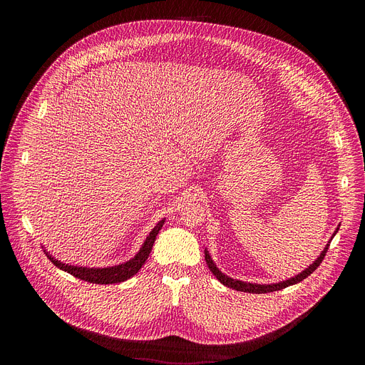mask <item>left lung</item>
I'll return each mask as SVG.
<instances>
[{"label":"left lung","instance_id":"8db88e82","mask_svg":"<svg viewBox=\"0 0 365 365\" xmlns=\"http://www.w3.org/2000/svg\"><path fill=\"white\" fill-rule=\"evenodd\" d=\"M339 227H340V225L336 227V231H334L333 237L337 234ZM333 237L330 238V241L327 242V245L324 247V250L321 252V255L314 260V263H311L308 267H306V269H303L302 272H299L297 275H294V277H292V278H289V279H284V281H279V282H272V284L247 282V281H241V279H235V278L227 277V275H225V274L219 269V267L216 266V263L213 262L212 256H210L207 248L204 250V255H205V262H207V264H208V269L213 272V275H215L223 285L229 287V289H234V290H237V292H244V293H256V294H260V293H271V292L282 290V289H285V287H289V285H294V284L303 281L306 277H309V275L317 269V267L321 264V262H322L325 253H327V250H329V245H330Z\"/></svg>","mask_w":365,"mask_h":365}]
</instances>
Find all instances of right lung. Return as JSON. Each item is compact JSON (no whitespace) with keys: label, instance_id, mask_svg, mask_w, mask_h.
<instances>
[{"label":"right lung","instance_id":"right-lung-1","mask_svg":"<svg viewBox=\"0 0 365 365\" xmlns=\"http://www.w3.org/2000/svg\"><path fill=\"white\" fill-rule=\"evenodd\" d=\"M165 219L160 220L155 227L152 229L149 232V235L146 237V240L143 241L142 247L139 248V252L134 255L130 260L120 263V264H113V266H106V267H88V266H78V264H69V263H63L61 260H57L56 257H53V255H50V252H47L44 248L46 256L53 262V264L59 269L73 275L75 278L84 279L87 282H93V284H117V282H123L128 278H131L133 275H136L139 272L140 267L145 264V262L149 257V253L153 247V242L157 240L158 232L161 231V227L164 225Z\"/></svg>","mask_w":365,"mask_h":365}]
</instances>
